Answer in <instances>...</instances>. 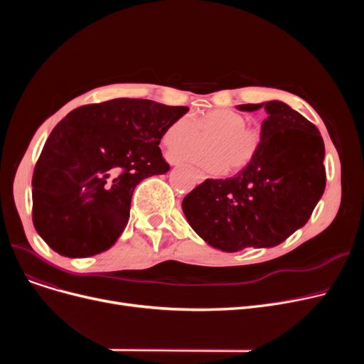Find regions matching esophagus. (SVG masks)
Here are the masks:
<instances>
[{
    "label": "esophagus",
    "mask_w": 364,
    "mask_h": 364,
    "mask_svg": "<svg viewBox=\"0 0 364 364\" xmlns=\"http://www.w3.org/2000/svg\"><path fill=\"white\" fill-rule=\"evenodd\" d=\"M172 164H176V162H172ZM198 180L203 181L205 180V174H202V172H198Z\"/></svg>",
    "instance_id": "obj_1"
}]
</instances>
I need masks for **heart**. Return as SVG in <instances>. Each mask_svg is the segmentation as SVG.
Segmentation results:
<instances>
[{
  "instance_id": "heart-1",
  "label": "heart",
  "mask_w": 364,
  "mask_h": 364,
  "mask_svg": "<svg viewBox=\"0 0 364 364\" xmlns=\"http://www.w3.org/2000/svg\"><path fill=\"white\" fill-rule=\"evenodd\" d=\"M208 140V151H172V159H186L199 165L211 174H223L227 168L240 171L251 165L262 147L264 134L258 125L247 124L245 114L230 109L208 110L195 119L188 114L172 121L162 134L168 149H186Z\"/></svg>"
}]
</instances>
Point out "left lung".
Returning <instances> with one entry per match:
<instances>
[{
    "label": "left lung",
    "mask_w": 364,
    "mask_h": 364,
    "mask_svg": "<svg viewBox=\"0 0 364 364\" xmlns=\"http://www.w3.org/2000/svg\"><path fill=\"white\" fill-rule=\"evenodd\" d=\"M237 107L267 113L258 156L235 177L208 178L183 199L193 230L225 252L282 243L309 221L326 187L324 143L314 124L276 100Z\"/></svg>",
    "instance_id": "obj_1"
}]
</instances>
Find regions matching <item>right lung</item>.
<instances>
[{"label": "right lung", "instance_id": "right-lung-1", "mask_svg": "<svg viewBox=\"0 0 364 364\" xmlns=\"http://www.w3.org/2000/svg\"><path fill=\"white\" fill-rule=\"evenodd\" d=\"M187 110L113 99L76 107L54 127L32 177V221L53 251L82 258L117 242L134 188L169 169L159 143Z\"/></svg>", "mask_w": 364, "mask_h": 364}]
</instances>
